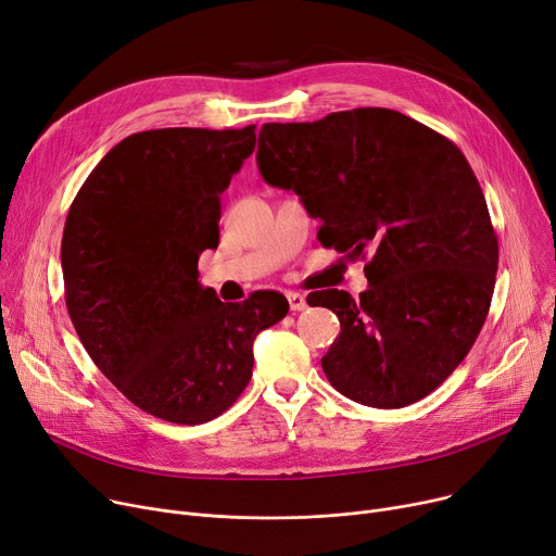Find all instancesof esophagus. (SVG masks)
<instances>
[{
  "label": "esophagus",
  "instance_id": "1",
  "mask_svg": "<svg viewBox=\"0 0 556 556\" xmlns=\"http://www.w3.org/2000/svg\"><path fill=\"white\" fill-rule=\"evenodd\" d=\"M286 298H288V306L293 313H300L306 308V298L302 293H288Z\"/></svg>",
  "mask_w": 556,
  "mask_h": 556
}]
</instances>
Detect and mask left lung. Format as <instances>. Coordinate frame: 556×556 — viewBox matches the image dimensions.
Listing matches in <instances>:
<instances>
[{"instance_id":"obj_1","label":"left lung","mask_w":556,"mask_h":556,"mask_svg":"<svg viewBox=\"0 0 556 556\" xmlns=\"http://www.w3.org/2000/svg\"><path fill=\"white\" fill-rule=\"evenodd\" d=\"M256 164L319 218L325 248L369 256L361 298H311L340 319L323 358L331 386L383 410L440 388L473 346L498 270L486 200L457 146L396 110L356 108L263 124Z\"/></svg>"}]
</instances>
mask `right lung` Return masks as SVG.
<instances>
[{
  "label": "right lung",
  "instance_id": "1",
  "mask_svg": "<svg viewBox=\"0 0 556 556\" xmlns=\"http://www.w3.org/2000/svg\"><path fill=\"white\" fill-rule=\"evenodd\" d=\"M254 143V126L135 132L87 175L65 220V300L85 352L170 424L223 415L250 383L254 338L288 313L281 293L223 304L198 281L200 254L218 248L220 193Z\"/></svg>",
  "mask_w": 556,
  "mask_h": 556
}]
</instances>
